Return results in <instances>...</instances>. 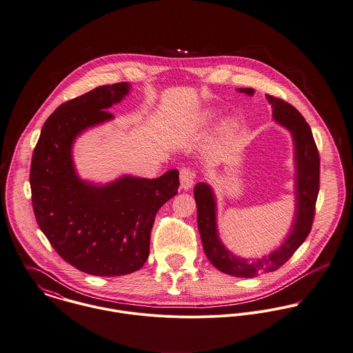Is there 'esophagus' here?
Returning <instances> with one entry per match:
<instances>
[{
    "mask_svg": "<svg viewBox=\"0 0 353 353\" xmlns=\"http://www.w3.org/2000/svg\"><path fill=\"white\" fill-rule=\"evenodd\" d=\"M195 181V172L191 168H181L180 169V183L184 191H188Z\"/></svg>",
    "mask_w": 353,
    "mask_h": 353,
    "instance_id": "1",
    "label": "esophagus"
}]
</instances>
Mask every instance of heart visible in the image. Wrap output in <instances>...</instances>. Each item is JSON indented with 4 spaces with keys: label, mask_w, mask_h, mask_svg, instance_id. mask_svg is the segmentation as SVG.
Listing matches in <instances>:
<instances>
[{
    "label": "heart",
    "mask_w": 353,
    "mask_h": 353,
    "mask_svg": "<svg viewBox=\"0 0 353 353\" xmlns=\"http://www.w3.org/2000/svg\"><path fill=\"white\" fill-rule=\"evenodd\" d=\"M215 119H216L215 114H210V116H209V120H210V121L215 120ZM236 127H237V124H236L234 120H228V121L223 124V131L228 132V134H232V132L236 130Z\"/></svg>",
    "instance_id": "obj_1"
}]
</instances>
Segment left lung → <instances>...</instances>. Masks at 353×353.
I'll return each instance as SVG.
<instances>
[{
	"label": "left lung",
	"mask_w": 353,
	"mask_h": 353,
	"mask_svg": "<svg viewBox=\"0 0 353 353\" xmlns=\"http://www.w3.org/2000/svg\"><path fill=\"white\" fill-rule=\"evenodd\" d=\"M240 92L254 94V88H239ZM273 108L274 120L290 131L294 143L296 163V215L292 230L281 245L259 259H243L228 251L218 237L215 219V198L210 185L198 183L194 196L198 208V228L205 254L219 272L241 279H252L262 273L276 272L296 252L307 239L315 215L319 192V152L311 128L300 112L283 99L266 95Z\"/></svg>",
	"instance_id": "1"
}]
</instances>
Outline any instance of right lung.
Wrapping results in <instances>:
<instances>
[{
  "label": "right lung",
  "instance_id": "1",
  "mask_svg": "<svg viewBox=\"0 0 353 353\" xmlns=\"http://www.w3.org/2000/svg\"><path fill=\"white\" fill-rule=\"evenodd\" d=\"M128 83L99 85L60 105L32 152L30 185L37 222L56 252L77 270L99 277L134 273L150 254L155 214L179 190V170L158 179L124 176L106 185L80 180L72 144L84 130L113 119L109 109Z\"/></svg>",
  "mask_w": 353,
  "mask_h": 353
}]
</instances>
